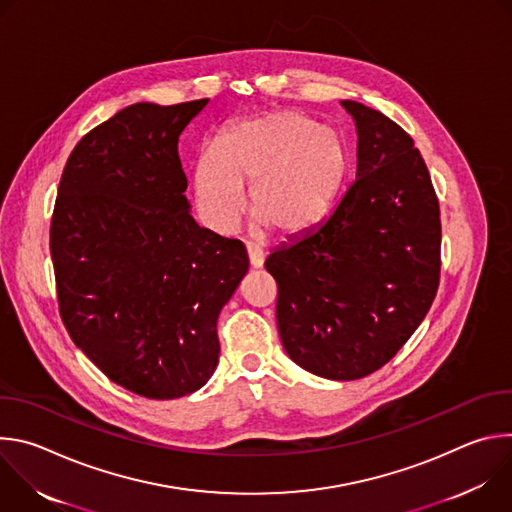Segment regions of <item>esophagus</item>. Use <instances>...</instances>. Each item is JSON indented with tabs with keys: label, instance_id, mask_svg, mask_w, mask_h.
<instances>
[{
	"label": "esophagus",
	"instance_id": "obj_1",
	"mask_svg": "<svg viewBox=\"0 0 512 512\" xmlns=\"http://www.w3.org/2000/svg\"><path fill=\"white\" fill-rule=\"evenodd\" d=\"M247 255H249V263L253 269H259L263 267V261H265V251L257 245H247Z\"/></svg>",
	"mask_w": 512,
	"mask_h": 512
}]
</instances>
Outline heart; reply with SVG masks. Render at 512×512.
<instances>
[{
    "instance_id": "1",
    "label": "heart",
    "mask_w": 512,
    "mask_h": 512,
    "mask_svg": "<svg viewBox=\"0 0 512 512\" xmlns=\"http://www.w3.org/2000/svg\"><path fill=\"white\" fill-rule=\"evenodd\" d=\"M346 170L340 137L298 111H273L231 123L214 150L194 164V192L204 223L231 231L245 210L279 235L312 227L336 194Z\"/></svg>"
}]
</instances>
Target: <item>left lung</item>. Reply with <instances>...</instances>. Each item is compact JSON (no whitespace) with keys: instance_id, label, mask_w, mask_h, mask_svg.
Listing matches in <instances>:
<instances>
[{"instance_id":"8db88e82","label":"left lung","mask_w":512,"mask_h":512,"mask_svg":"<svg viewBox=\"0 0 512 512\" xmlns=\"http://www.w3.org/2000/svg\"><path fill=\"white\" fill-rule=\"evenodd\" d=\"M356 125V180L324 221L277 247V328L289 358L332 381L387 364L440 285V204L413 139L381 111L340 101Z\"/></svg>"}]
</instances>
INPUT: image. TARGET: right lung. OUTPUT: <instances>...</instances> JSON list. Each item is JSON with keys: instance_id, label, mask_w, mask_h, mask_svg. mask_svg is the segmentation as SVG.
Here are the masks:
<instances>
[{"instance_id": "obj_1", "label": "right lung", "mask_w": 512, "mask_h": 512, "mask_svg": "<svg viewBox=\"0 0 512 512\" xmlns=\"http://www.w3.org/2000/svg\"><path fill=\"white\" fill-rule=\"evenodd\" d=\"M208 99L135 103L72 150L50 223L60 318L113 383L178 399L212 377L245 245L196 225L178 139Z\"/></svg>"}]
</instances>
